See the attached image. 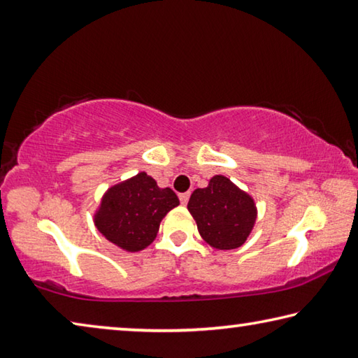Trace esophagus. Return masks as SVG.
Instances as JSON below:
<instances>
[{"label":"esophagus","mask_w":358,"mask_h":358,"mask_svg":"<svg viewBox=\"0 0 358 358\" xmlns=\"http://www.w3.org/2000/svg\"><path fill=\"white\" fill-rule=\"evenodd\" d=\"M187 201H189V192L180 194V202H181V205H186Z\"/></svg>","instance_id":"obj_1"}]
</instances>
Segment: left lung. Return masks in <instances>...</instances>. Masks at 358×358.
Returning <instances> with one entry per match:
<instances>
[{
	"mask_svg": "<svg viewBox=\"0 0 358 358\" xmlns=\"http://www.w3.org/2000/svg\"><path fill=\"white\" fill-rule=\"evenodd\" d=\"M187 210L201 237L221 251L243 245L257 220L254 199L224 175H215L207 187H197L191 194Z\"/></svg>",
	"mask_w": 358,
	"mask_h": 358,
	"instance_id": "left-lung-1",
	"label": "left lung"
}]
</instances>
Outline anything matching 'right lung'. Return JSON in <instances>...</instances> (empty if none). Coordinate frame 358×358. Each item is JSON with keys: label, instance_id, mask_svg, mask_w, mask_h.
<instances>
[{"label": "right lung", "instance_id": "add662e5", "mask_svg": "<svg viewBox=\"0 0 358 358\" xmlns=\"http://www.w3.org/2000/svg\"><path fill=\"white\" fill-rule=\"evenodd\" d=\"M178 205L171 187H159L147 172H138L104 192L94 226L110 243L137 252L153 243L162 217Z\"/></svg>", "mask_w": 358, "mask_h": 358}]
</instances>
